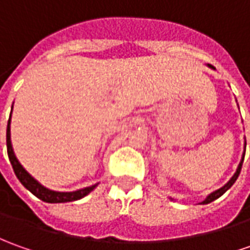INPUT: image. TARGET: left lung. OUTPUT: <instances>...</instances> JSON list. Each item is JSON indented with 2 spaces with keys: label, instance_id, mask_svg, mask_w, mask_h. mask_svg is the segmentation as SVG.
<instances>
[{
  "label": "left lung",
  "instance_id": "8db88e82",
  "mask_svg": "<svg viewBox=\"0 0 250 250\" xmlns=\"http://www.w3.org/2000/svg\"><path fill=\"white\" fill-rule=\"evenodd\" d=\"M244 157H245V154H244ZM244 157H242V160H241V163H239L238 168H237V172L234 174V176H232L231 179H230L229 182L226 183V185H225V186H223V188H220V189L216 190V191H213V193H212L210 196H208V198H207V200H205V201H204L203 204H209V203H212L213 200H216V198H219V197H220V196H223V194H225L226 191H227V190H229V189H230V188H231L232 185H234V182L237 181V178H238V176H239V172H241V168H242V163H244Z\"/></svg>",
  "mask_w": 250,
  "mask_h": 250
}]
</instances>
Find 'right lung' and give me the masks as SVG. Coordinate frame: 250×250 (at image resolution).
Listing matches in <instances>:
<instances>
[{"label": "right lung", "instance_id": "right-lung-1", "mask_svg": "<svg viewBox=\"0 0 250 250\" xmlns=\"http://www.w3.org/2000/svg\"><path fill=\"white\" fill-rule=\"evenodd\" d=\"M11 119L8 120V128H6V149H8V156H9V161H11L13 171L18 176V179L21 182L25 189H28L34 196H37L40 200L45 201V203H68V201H76L81 200L84 196H87L91 190L96 188L97 185H93L90 188H84L78 191H71V193H60V191H53L46 188H43L42 185L37 182L31 175L25 171L24 168L20 166V163L16 159V156L13 153V149L11 145Z\"/></svg>", "mask_w": 250, "mask_h": 250}]
</instances>
